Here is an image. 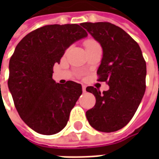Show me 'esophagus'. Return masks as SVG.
Instances as JSON below:
<instances>
[{"label": "esophagus", "mask_w": 159, "mask_h": 159, "mask_svg": "<svg viewBox=\"0 0 159 159\" xmlns=\"http://www.w3.org/2000/svg\"><path fill=\"white\" fill-rule=\"evenodd\" d=\"M86 88H87V86H86V85H82V92H87V91H86Z\"/></svg>", "instance_id": "obj_1"}]
</instances>
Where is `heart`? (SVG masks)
Listing matches in <instances>:
<instances>
[{
  "mask_svg": "<svg viewBox=\"0 0 159 159\" xmlns=\"http://www.w3.org/2000/svg\"><path fill=\"white\" fill-rule=\"evenodd\" d=\"M85 45H86V48H89V47H92V46L99 45V44L93 39H88V40L85 42Z\"/></svg>",
  "mask_w": 159,
  "mask_h": 159,
  "instance_id": "heart-1",
  "label": "heart"
}]
</instances>
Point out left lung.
<instances>
[{
	"label": "left lung",
	"instance_id": "1",
	"mask_svg": "<svg viewBox=\"0 0 159 159\" xmlns=\"http://www.w3.org/2000/svg\"><path fill=\"white\" fill-rule=\"evenodd\" d=\"M101 44L103 51L97 74L109 90L101 93L93 87L87 92L96 105L86 112L92 128L115 132L129 122L145 92L146 62L139 46L125 31L108 22L80 24Z\"/></svg>",
	"mask_w": 159,
	"mask_h": 159
}]
</instances>
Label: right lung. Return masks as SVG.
Instances as JSON below:
<instances>
[{
	"label": "right lung",
	"instance_id": "right-lung-1",
	"mask_svg": "<svg viewBox=\"0 0 159 159\" xmlns=\"http://www.w3.org/2000/svg\"><path fill=\"white\" fill-rule=\"evenodd\" d=\"M87 36L76 24L50 25L28 34L16 46L9 63V91L20 118L37 133L52 135L67 125L82 86L56 83L53 68L67 48Z\"/></svg>",
	"mask_w": 159,
	"mask_h": 159
}]
</instances>
